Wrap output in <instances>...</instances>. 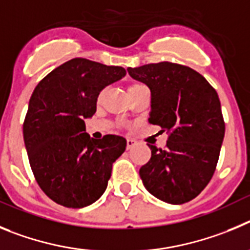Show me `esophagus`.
Here are the masks:
<instances>
[{"instance_id": "34e87169", "label": "esophagus", "mask_w": 250, "mask_h": 250, "mask_svg": "<svg viewBox=\"0 0 250 250\" xmlns=\"http://www.w3.org/2000/svg\"><path fill=\"white\" fill-rule=\"evenodd\" d=\"M134 145H136V141H133V139H127V149H130Z\"/></svg>"}]
</instances>
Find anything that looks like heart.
<instances>
[{
  "label": "heart",
  "instance_id": "heart-1",
  "mask_svg": "<svg viewBox=\"0 0 250 250\" xmlns=\"http://www.w3.org/2000/svg\"><path fill=\"white\" fill-rule=\"evenodd\" d=\"M139 86H142V84H139V83H133V84H130V86L128 87V92L132 91V89H134V88H137V87H139ZM102 97H103V91H101L100 94H98V101L102 100Z\"/></svg>",
  "mask_w": 250,
  "mask_h": 250
}]
</instances>
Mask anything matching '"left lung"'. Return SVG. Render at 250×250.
Returning a JSON list of instances; mask_svg holds the SVG:
<instances>
[{"label": "left lung", "instance_id": "obj_1", "mask_svg": "<svg viewBox=\"0 0 250 250\" xmlns=\"http://www.w3.org/2000/svg\"><path fill=\"white\" fill-rule=\"evenodd\" d=\"M152 94L148 122L167 132L164 148L148 145L152 156L139 175L146 189L166 203L192 201L217 168L226 123L217 91L197 71L172 62L127 68Z\"/></svg>", "mask_w": 250, "mask_h": 250}]
</instances>
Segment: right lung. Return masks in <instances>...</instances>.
<instances>
[{
    "label": "right lung",
    "mask_w": 250,
    "mask_h": 250,
    "mask_svg": "<svg viewBox=\"0 0 250 250\" xmlns=\"http://www.w3.org/2000/svg\"><path fill=\"white\" fill-rule=\"evenodd\" d=\"M125 76L123 67L73 58L36 86L24 117V146L38 186L57 204L83 208L104 193L127 142L113 134L91 138L84 118L96 112L100 92Z\"/></svg>",
    "instance_id": "1"
}]
</instances>
